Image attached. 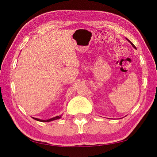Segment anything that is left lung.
<instances>
[{
	"label": "left lung",
	"mask_w": 157,
	"mask_h": 157,
	"mask_svg": "<svg viewBox=\"0 0 157 157\" xmlns=\"http://www.w3.org/2000/svg\"><path fill=\"white\" fill-rule=\"evenodd\" d=\"M127 40H128V39H127ZM128 40V41H129V42H130V43H131V44H132V46H134V48H136V46H134V44H133V43H132V42H130V40Z\"/></svg>",
	"instance_id": "8db88e82"
}]
</instances>
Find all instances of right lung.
Segmentation results:
<instances>
[{
  "mask_svg": "<svg viewBox=\"0 0 157 157\" xmlns=\"http://www.w3.org/2000/svg\"><path fill=\"white\" fill-rule=\"evenodd\" d=\"M61 118V116H57L56 117H54V118H50V119H48V120H40V119H39V118H34L33 117V118H34L35 120L36 121H40V122H50V121H54V120H57V119H59V118Z\"/></svg>",
  "mask_w": 157,
  "mask_h": 157,
  "instance_id": "obj_1",
  "label": "right lung"
}]
</instances>
